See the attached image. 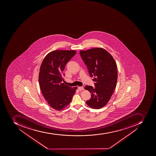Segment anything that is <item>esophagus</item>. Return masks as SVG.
Wrapping results in <instances>:
<instances>
[{
  "instance_id": "34e87169",
  "label": "esophagus",
  "mask_w": 156,
  "mask_h": 156,
  "mask_svg": "<svg viewBox=\"0 0 156 156\" xmlns=\"http://www.w3.org/2000/svg\"><path fill=\"white\" fill-rule=\"evenodd\" d=\"M78 88V90H84V88H83V87H79Z\"/></svg>"
}]
</instances>
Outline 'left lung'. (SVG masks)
<instances>
[{
    "label": "left lung",
    "mask_w": 156,
    "mask_h": 156,
    "mask_svg": "<svg viewBox=\"0 0 156 156\" xmlns=\"http://www.w3.org/2000/svg\"><path fill=\"white\" fill-rule=\"evenodd\" d=\"M80 56L87 66L88 73L94 77V87L86 86L91 97L86 101L90 108L99 109L106 105L112 95L117 82V67L112 56L101 48L81 51Z\"/></svg>",
    "instance_id": "8db88e82"
}]
</instances>
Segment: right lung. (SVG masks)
Wrapping results in <instances>:
<instances>
[{"mask_svg":"<svg viewBox=\"0 0 156 156\" xmlns=\"http://www.w3.org/2000/svg\"><path fill=\"white\" fill-rule=\"evenodd\" d=\"M75 51H53L46 56L40 66L39 82L44 98L55 110H62L70 104L77 87L65 85L63 71Z\"/></svg>","mask_w":156,"mask_h":156,"instance_id":"add662e5","label":"right lung"}]
</instances>
